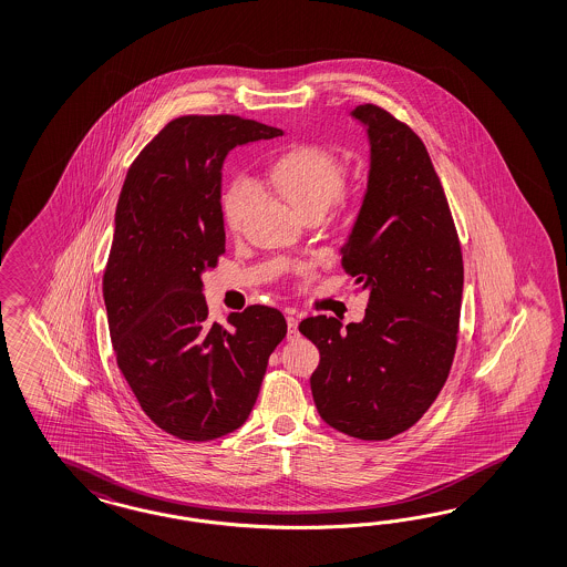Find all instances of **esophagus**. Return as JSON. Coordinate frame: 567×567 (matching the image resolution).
I'll use <instances>...</instances> for the list:
<instances>
[{"label": "esophagus", "instance_id": "34e87169", "mask_svg": "<svg viewBox=\"0 0 567 567\" xmlns=\"http://www.w3.org/2000/svg\"><path fill=\"white\" fill-rule=\"evenodd\" d=\"M299 320L292 316V313H289L287 316V337H289V340H295V338L299 337Z\"/></svg>", "mask_w": 567, "mask_h": 567}]
</instances>
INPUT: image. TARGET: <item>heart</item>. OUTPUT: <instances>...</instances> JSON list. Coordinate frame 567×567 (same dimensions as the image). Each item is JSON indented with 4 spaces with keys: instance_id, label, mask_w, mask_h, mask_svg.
<instances>
[{
    "instance_id": "b5f03b06",
    "label": "heart",
    "mask_w": 567,
    "mask_h": 567,
    "mask_svg": "<svg viewBox=\"0 0 567 567\" xmlns=\"http://www.w3.org/2000/svg\"><path fill=\"white\" fill-rule=\"evenodd\" d=\"M270 179L276 189L306 216L316 210L326 213L347 184V167L337 153L318 144H299L280 154L270 167ZM254 199L249 179L233 182L225 199L223 216L230 230L244 227L245 216Z\"/></svg>"
}]
</instances>
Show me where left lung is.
Instances as JSON below:
<instances>
[{"mask_svg": "<svg viewBox=\"0 0 567 567\" xmlns=\"http://www.w3.org/2000/svg\"><path fill=\"white\" fill-rule=\"evenodd\" d=\"M368 125V194L342 249L365 320L342 330L313 316L299 332L320 351L311 375L318 413L357 440L383 442L427 413L458 347L462 247L442 182L423 140L385 109L352 111Z\"/></svg>", "mask_w": 567, "mask_h": 567, "instance_id": "1", "label": "left lung"}]
</instances>
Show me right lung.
Instances as JSON below:
<instances>
[{
  "label": "right lung",
  "instance_id": "obj_1",
  "mask_svg": "<svg viewBox=\"0 0 567 567\" xmlns=\"http://www.w3.org/2000/svg\"><path fill=\"white\" fill-rule=\"evenodd\" d=\"M276 136L282 130L239 115H184L140 151L123 182L103 275L109 334L140 409L184 442L244 425L287 337L275 307L210 322L199 280L225 254V156Z\"/></svg>",
  "mask_w": 567,
  "mask_h": 567
}]
</instances>
